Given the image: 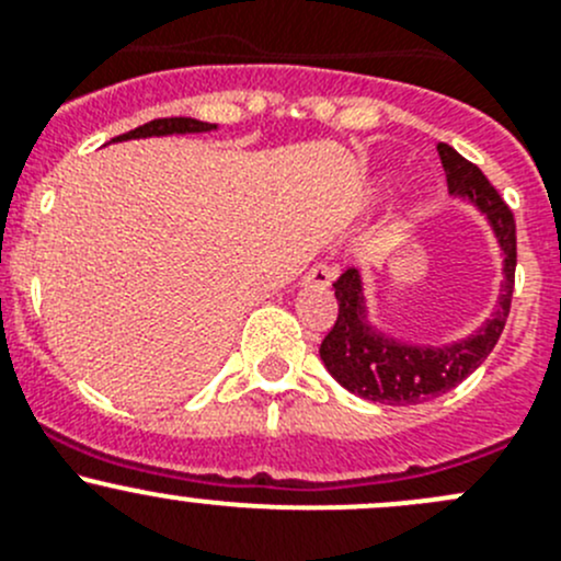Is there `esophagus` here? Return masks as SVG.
I'll return each mask as SVG.
<instances>
[{
	"label": "esophagus",
	"mask_w": 561,
	"mask_h": 561,
	"mask_svg": "<svg viewBox=\"0 0 561 561\" xmlns=\"http://www.w3.org/2000/svg\"><path fill=\"white\" fill-rule=\"evenodd\" d=\"M332 278H335V270H332L327 262L313 264V267L305 273V283H308V286H330Z\"/></svg>",
	"instance_id": "obj_1"
}]
</instances>
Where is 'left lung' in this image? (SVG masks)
I'll use <instances>...</instances> for the list:
<instances>
[{
    "instance_id": "1",
    "label": "left lung",
    "mask_w": 561,
    "mask_h": 561,
    "mask_svg": "<svg viewBox=\"0 0 561 561\" xmlns=\"http://www.w3.org/2000/svg\"><path fill=\"white\" fill-rule=\"evenodd\" d=\"M439 158L445 165L447 187L453 196L469 198L488 218L499 248L504 253L502 297L491 319L469 335L467 341L450 346L431 348L401 343L368 324V308L363 297V280L354 267H348L332 286L337 299V319L321 341V363L332 379L365 401L390 403V407H412L431 401L474 374L482 359L493 352L504 321L510 316L515 283V218L504 204L496 187L485 180L474 163L458 154L450 144H439Z\"/></svg>"
}]
</instances>
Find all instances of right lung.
Returning a JSON list of instances; mask_svg holds the SVG:
<instances>
[{"instance_id": "right-lung-1", "label": "right lung", "mask_w": 561, "mask_h": 561, "mask_svg": "<svg viewBox=\"0 0 561 561\" xmlns=\"http://www.w3.org/2000/svg\"><path fill=\"white\" fill-rule=\"evenodd\" d=\"M215 130V125L209 122L191 119V116H169V119H152L147 125L136 127L130 133H122L114 141H127V138H149V136H171V133H207Z\"/></svg>"}]
</instances>
